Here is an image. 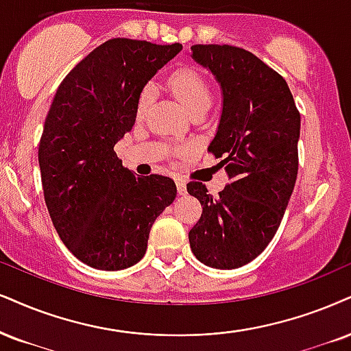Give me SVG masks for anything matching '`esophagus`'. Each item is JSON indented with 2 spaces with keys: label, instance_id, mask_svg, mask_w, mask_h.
Wrapping results in <instances>:
<instances>
[{
  "label": "esophagus",
  "instance_id": "34e87169",
  "mask_svg": "<svg viewBox=\"0 0 351 351\" xmlns=\"http://www.w3.org/2000/svg\"><path fill=\"white\" fill-rule=\"evenodd\" d=\"M176 184H177V192H179V195H185V193H187V185H185L184 180L177 179Z\"/></svg>",
  "mask_w": 351,
  "mask_h": 351
}]
</instances>
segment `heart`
Instances as JSON below:
<instances>
[{
  "instance_id": "obj_1",
  "label": "heart",
  "mask_w": 351,
  "mask_h": 351,
  "mask_svg": "<svg viewBox=\"0 0 351 351\" xmlns=\"http://www.w3.org/2000/svg\"><path fill=\"white\" fill-rule=\"evenodd\" d=\"M171 84L172 93L174 96L182 102V106L187 109L190 114H195L198 110H208L211 106V89L208 83H206L203 77L198 75L197 71L189 70V68H184V70L176 71L174 75L171 76ZM156 97V86L153 83L146 84L145 88L141 89L140 97H138L136 102V115L143 117L148 112Z\"/></svg>"
}]
</instances>
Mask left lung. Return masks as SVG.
<instances>
[{
  "instance_id": "1",
  "label": "left lung",
  "mask_w": 351,
  "mask_h": 351,
  "mask_svg": "<svg viewBox=\"0 0 351 351\" xmlns=\"http://www.w3.org/2000/svg\"><path fill=\"white\" fill-rule=\"evenodd\" d=\"M192 58L221 86L208 151L221 158L229 184L216 198L202 182L187 184L203 208L189 241L202 263L232 270L258 257L283 219L296 184L301 115L287 81L250 51L193 45Z\"/></svg>"
}]
</instances>
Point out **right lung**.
Wrapping results in <instances>:
<instances>
[{
  "label": "right lung",
  "instance_id": "1",
  "mask_svg": "<svg viewBox=\"0 0 351 351\" xmlns=\"http://www.w3.org/2000/svg\"><path fill=\"white\" fill-rule=\"evenodd\" d=\"M180 50L112 38L56 89L38 145L43 197L63 244L97 270L140 262L151 226L176 200L174 180L135 176L114 146L135 125L141 89Z\"/></svg>",
  "mask_w": 351,
  "mask_h": 351
}]
</instances>
